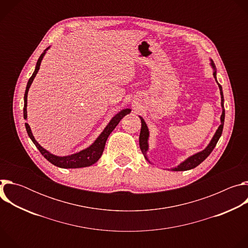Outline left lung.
Instances as JSON below:
<instances>
[{
  "instance_id": "8db88e82",
  "label": "left lung",
  "mask_w": 248,
  "mask_h": 248,
  "mask_svg": "<svg viewBox=\"0 0 248 248\" xmlns=\"http://www.w3.org/2000/svg\"><path fill=\"white\" fill-rule=\"evenodd\" d=\"M211 65L213 66V68L215 69V64L214 62H211ZM213 76L216 79V70L213 73ZM217 81V79H216ZM218 83V81H217ZM219 85V88H220V93H221V105H222V108H223V113H222V116H221V124L219 126V128L217 129L214 137L212 138L211 142L209 143V145L201 152L199 153H196L195 155H192L191 157H189L188 159H186L185 162H183L180 166H178L174 169H171L172 170H175V171H179V170H190V169H193L195 167H197L198 165H200L210 154L211 152L213 151V149L215 148L218 140L220 139L221 135H222V132H223V128H224V122H225V109H224V95H223V90H222V86L220 85V83H218ZM140 120H141V130H140V134H139V146H140V149L141 151H142L144 157L147 159L146 157V151L148 150V137H149V131H148V127L144 122V120L140 117ZM148 160V159H147Z\"/></svg>"
}]
</instances>
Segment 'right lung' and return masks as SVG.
Wrapping results in <instances>:
<instances>
[{
    "instance_id": "add662e5",
    "label": "right lung",
    "mask_w": 248,
    "mask_h": 248,
    "mask_svg": "<svg viewBox=\"0 0 248 248\" xmlns=\"http://www.w3.org/2000/svg\"><path fill=\"white\" fill-rule=\"evenodd\" d=\"M48 50V48L46 49ZM46 50L41 54V56L39 57L37 63H36V67H35V70L33 75L31 76V78H29L28 82H27V86L25 89V93H24V107H23V118L24 120L27 119V111H26V106H27V93L29 90V87L35 78V76L37 75L39 67H40V63L41 61L46 53ZM130 113L129 109H125L121 111L119 114H117L109 123V124L106 126V128L104 129V131L99 135V137L95 140V142L88 147L85 150H82L77 154H73L70 156H65V157H58L55 156L51 153H49L47 150H45L43 147H41L36 140H35L34 136L32 135L30 126L28 125L27 123H25V127H26V131L28 133V136L30 137V139L32 140V142L35 144L38 148V150L40 151V153L53 165L60 167V168H63V169H77V168H84V167H89L91 165H93L94 163H96L100 157L102 156V153L104 151L105 148V144H106V141H107L109 135L111 134V132L115 129V127L118 125V124L120 123V121L126 116L127 114Z\"/></svg>"
}]
</instances>
